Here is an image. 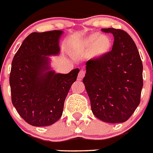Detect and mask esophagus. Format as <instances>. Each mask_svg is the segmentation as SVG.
<instances>
[{"label":"esophagus","mask_w":153,"mask_h":153,"mask_svg":"<svg viewBox=\"0 0 153 153\" xmlns=\"http://www.w3.org/2000/svg\"><path fill=\"white\" fill-rule=\"evenodd\" d=\"M85 71L81 70L80 71H79V76H78V78H79V80H81V79H82L83 78H84V76H85Z\"/></svg>","instance_id":"obj_1"}]
</instances>
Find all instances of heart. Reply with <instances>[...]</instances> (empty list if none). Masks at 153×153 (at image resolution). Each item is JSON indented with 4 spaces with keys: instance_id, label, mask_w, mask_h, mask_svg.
Here are the masks:
<instances>
[{
    "instance_id": "heart-1",
    "label": "heart",
    "mask_w": 153,
    "mask_h": 153,
    "mask_svg": "<svg viewBox=\"0 0 153 153\" xmlns=\"http://www.w3.org/2000/svg\"><path fill=\"white\" fill-rule=\"evenodd\" d=\"M81 48L83 52H89V56L92 58L102 57L111 50V39L106 35L92 33L83 39L81 44Z\"/></svg>"
}]
</instances>
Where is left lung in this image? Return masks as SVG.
Instances as JSON below:
<instances>
[{"label": "left lung", "instance_id": "8db88e82", "mask_svg": "<svg viewBox=\"0 0 153 153\" xmlns=\"http://www.w3.org/2000/svg\"><path fill=\"white\" fill-rule=\"evenodd\" d=\"M114 36L112 49L102 57L86 62L83 82L92 111L110 123H123L141 101L143 65L134 42L120 29H101Z\"/></svg>", "mask_w": 153, "mask_h": 153}]
</instances>
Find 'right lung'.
I'll list each match as a JSON object with an SVG mask.
<instances>
[{"mask_svg": "<svg viewBox=\"0 0 153 153\" xmlns=\"http://www.w3.org/2000/svg\"><path fill=\"white\" fill-rule=\"evenodd\" d=\"M62 33H31L12 59L9 77L12 105L32 126H50L61 117L66 97L79 72L78 68L66 74L49 71L46 56L59 53Z\"/></svg>", "mask_w": 153, "mask_h": 153, "instance_id": "add662e5", "label": "right lung"}]
</instances>
